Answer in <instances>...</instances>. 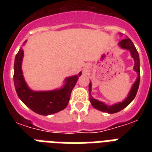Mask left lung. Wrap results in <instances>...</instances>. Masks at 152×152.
Masks as SVG:
<instances>
[{
  "instance_id": "8db88e82",
  "label": "left lung",
  "mask_w": 152,
  "mask_h": 152,
  "mask_svg": "<svg viewBox=\"0 0 152 152\" xmlns=\"http://www.w3.org/2000/svg\"><path fill=\"white\" fill-rule=\"evenodd\" d=\"M118 45H119V46L121 49H123V50H129L130 52L131 56L133 58L135 62L133 69H134L135 72H137L138 76H137V78L136 80V81H135V83L132 86L131 90H130L127 98L125 100H123L122 102L113 104L111 106H108V105H106V104H105L102 102L99 101V100L95 99H94L92 97V95H91V83L90 82V83H89V95H90V97L89 98H90L91 103V105L95 109L108 113H118V112L121 111L124 108H125L132 100L134 99V98L136 97V95H137L140 84V57L137 49H136V47L134 46V44L132 43V42L130 40V39L127 38V39H123L121 42H119Z\"/></svg>"
}]
</instances>
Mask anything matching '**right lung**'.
Wrapping results in <instances>:
<instances>
[{"label":"right lung","instance_id":"right-lung-1","mask_svg":"<svg viewBox=\"0 0 152 152\" xmlns=\"http://www.w3.org/2000/svg\"><path fill=\"white\" fill-rule=\"evenodd\" d=\"M26 43V41L23 45ZM23 57V50L20 47V50L15 55L14 62V85L15 91L20 99L33 110L40 115H50L64 110L70 99L71 92L76 85L78 75L69 76L64 80V84L60 89L45 91H35L27 86L24 80L22 71V61Z\"/></svg>","mask_w":152,"mask_h":152}]
</instances>
